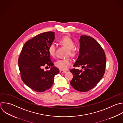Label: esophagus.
<instances>
[{
	"label": "esophagus",
	"instance_id": "34e87169",
	"mask_svg": "<svg viewBox=\"0 0 123 123\" xmlns=\"http://www.w3.org/2000/svg\"><path fill=\"white\" fill-rule=\"evenodd\" d=\"M60 72L61 74H63V73H66V71H63V70H60Z\"/></svg>",
	"mask_w": 123,
	"mask_h": 123
}]
</instances>
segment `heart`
Instances as JSON below:
<instances>
[{"label": "heart", "instance_id": "1", "mask_svg": "<svg viewBox=\"0 0 123 123\" xmlns=\"http://www.w3.org/2000/svg\"><path fill=\"white\" fill-rule=\"evenodd\" d=\"M59 43L62 46L68 49V54L69 55L74 56L76 53V49H74V41L69 37L65 36L59 40ZM56 49V44L52 43L50 44L48 48V52L51 56H54ZM72 64L71 60L69 59L59 60L55 63V65L58 68L65 70L68 68Z\"/></svg>", "mask_w": 123, "mask_h": 123}]
</instances>
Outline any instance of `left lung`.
Here are the masks:
<instances>
[{
    "instance_id": "1",
    "label": "left lung",
    "mask_w": 123,
    "mask_h": 123,
    "mask_svg": "<svg viewBox=\"0 0 123 123\" xmlns=\"http://www.w3.org/2000/svg\"><path fill=\"white\" fill-rule=\"evenodd\" d=\"M79 42V55L74 66H82L84 70H70L73 74L70 84L77 91L86 92L94 87L102 78L106 60L103 49L93 38L83 35Z\"/></svg>"
}]
</instances>
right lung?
<instances>
[{"label": "right lung", "mask_w": 123, "mask_h": 123, "mask_svg": "<svg viewBox=\"0 0 123 123\" xmlns=\"http://www.w3.org/2000/svg\"><path fill=\"white\" fill-rule=\"evenodd\" d=\"M54 39V32L43 33L27 41L22 49L18 59L21 77L24 83L35 91L41 92L50 88L55 75L59 73L48 52ZM44 66L51 67V70L44 71L42 68Z\"/></svg>", "instance_id": "obj_1"}]
</instances>
